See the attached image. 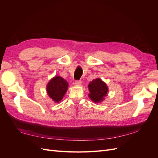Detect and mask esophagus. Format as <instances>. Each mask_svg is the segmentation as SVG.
<instances>
[{
    "label": "esophagus",
    "mask_w": 158,
    "mask_h": 158,
    "mask_svg": "<svg viewBox=\"0 0 158 158\" xmlns=\"http://www.w3.org/2000/svg\"><path fill=\"white\" fill-rule=\"evenodd\" d=\"M75 84H76V85H78V86H80V85H82V82H81L80 80L76 81V82H75Z\"/></svg>",
    "instance_id": "34e87169"
}]
</instances>
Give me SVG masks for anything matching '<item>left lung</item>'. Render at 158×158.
Wrapping results in <instances>:
<instances>
[{
	"label": "left lung",
	"instance_id": "1",
	"mask_svg": "<svg viewBox=\"0 0 158 158\" xmlns=\"http://www.w3.org/2000/svg\"><path fill=\"white\" fill-rule=\"evenodd\" d=\"M89 98L94 103H101L107 95L109 88L106 83L99 78H95L88 84Z\"/></svg>",
	"mask_w": 158,
	"mask_h": 158
}]
</instances>
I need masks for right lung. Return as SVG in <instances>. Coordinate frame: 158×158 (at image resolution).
Listing matches in <instances>:
<instances>
[{
  "instance_id": "add662e5",
  "label": "right lung",
  "mask_w": 158,
  "mask_h": 158,
  "mask_svg": "<svg viewBox=\"0 0 158 158\" xmlns=\"http://www.w3.org/2000/svg\"><path fill=\"white\" fill-rule=\"evenodd\" d=\"M69 84L60 76H55L51 78L46 86L47 94L55 103H59L68 89Z\"/></svg>"
}]
</instances>
